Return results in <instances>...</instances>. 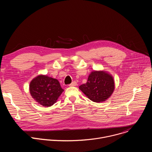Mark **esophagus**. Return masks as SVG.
I'll use <instances>...</instances> for the list:
<instances>
[{"label": "esophagus", "instance_id": "esophagus-1", "mask_svg": "<svg viewBox=\"0 0 152 152\" xmlns=\"http://www.w3.org/2000/svg\"><path fill=\"white\" fill-rule=\"evenodd\" d=\"M77 85V82H76V81H73L72 83H70V84H69V86H76Z\"/></svg>", "mask_w": 152, "mask_h": 152}]
</instances>
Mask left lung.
I'll use <instances>...</instances> for the list:
<instances>
[{"mask_svg": "<svg viewBox=\"0 0 152 152\" xmlns=\"http://www.w3.org/2000/svg\"><path fill=\"white\" fill-rule=\"evenodd\" d=\"M114 88L113 76L104 71L92 72L86 83L79 86V89L89 99L97 103L109 98Z\"/></svg>", "mask_w": 152, "mask_h": 152, "instance_id": "left-lung-1", "label": "left lung"}]
</instances>
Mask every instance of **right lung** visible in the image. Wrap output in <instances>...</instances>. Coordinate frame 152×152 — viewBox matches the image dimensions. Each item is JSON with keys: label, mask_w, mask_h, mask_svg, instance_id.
I'll return each instance as SVG.
<instances>
[{"label": "right lung", "mask_w": 152, "mask_h": 152, "mask_svg": "<svg viewBox=\"0 0 152 152\" xmlns=\"http://www.w3.org/2000/svg\"><path fill=\"white\" fill-rule=\"evenodd\" d=\"M29 90L32 98L43 106H50L64 91L59 81L46 75H39L30 83Z\"/></svg>", "instance_id": "1"}]
</instances>
